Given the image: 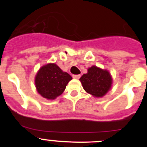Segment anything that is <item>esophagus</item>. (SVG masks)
I'll list each match as a JSON object with an SVG mask.
<instances>
[{"instance_id": "esophagus-1", "label": "esophagus", "mask_w": 147, "mask_h": 147, "mask_svg": "<svg viewBox=\"0 0 147 147\" xmlns=\"http://www.w3.org/2000/svg\"><path fill=\"white\" fill-rule=\"evenodd\" d=\"M80 76H81V75H80V74H78V75H73V78H74V79H80Z\"/></svg>"}]
</instances>
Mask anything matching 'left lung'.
<instances>
[{
  "instance_id": "1",
  "label": "left lung",
  "mask_w": 147,
  "mask_h": 147,
  "mask_svg": "<svg viewBox=\"0 0 147 147\" xmlns=\"http://www.w3.org/2000/svg\"><path fill=\"white\" fill-rule=\"evenodd\" d=\"M80 80L87 93L98 98L104 96L110 90L113 83L109 71L94 65L89 67L88 73L83 74Z\"/></svg>"
}]
</instances>
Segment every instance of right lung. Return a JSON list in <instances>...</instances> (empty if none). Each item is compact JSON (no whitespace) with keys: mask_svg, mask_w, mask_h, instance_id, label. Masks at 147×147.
I'll return each mask as SVG.
<instances>
[{"mask_svg":"<svg viewBox=\"0 0 147 147\" xmlns=\"http://www.w3.org/2000/svg\"><path fill=\"white\" fill-rule=\"evenodd\" d=\"M72 77L63 72L54 63H49L40 68L35 76L37 90L43 98L54 99L60 96Z\"/></svg>","mask_w":147,"mask_h":147,"instance_id":"right-lung-1","label":"right lung"}]
</instances>
